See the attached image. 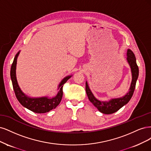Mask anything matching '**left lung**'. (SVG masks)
<instances>
[{
  "label": "left lung",
  "mask_w": 151,
  "mask_h": 151,
  "mask_svg": "<svg viewBox=\"0 0 151 151\" xmlns=\"http://www.w3.org/2000/svg\"><path fill=\"white\" fill-rule=\"evenodd\" d=\"M127 61L130 66L132 73L131 81L129 91L123 96L120 98L111 99L109 101H101L97 99L92 93L88 82L86 81V92L89 100L101 113L104 114H111L116 112L125 105L127 104L132 98L135 88L136 81L139 76V68L136 63V58L134 52L130 49L127 51Z\"/></svg>",
  "instance_id": "obj_1"
}]
</instances>
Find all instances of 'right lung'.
Returning a JSON list of instances; mask_svg holds the SVG:
<instances>
[{
  "label": "right lung",
  "instance_id": "add662e5",
  "mask_svg": "<svg viewBox=\"0 0 151 151\" xmlns=\"http://www.w3.org/2000/svg\"><path fill=\"white\" fill-rule=\"evenodd\" d=\"M21 51L15 56L11 68V78L13 88L15 92L16 98L23 106L33 112L37 114H44L55 109L60 104L63 96V86L72 75L65 77L58 86V93L55 96L49 97L47 96L41 97H31L26 95L19 87L16 78L17 60Z\"/></svg>",
  "mask_w": 151,
  "mask_h": 151
}]
</instances>
